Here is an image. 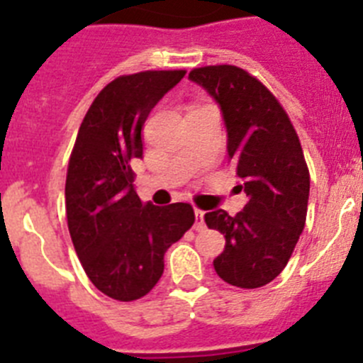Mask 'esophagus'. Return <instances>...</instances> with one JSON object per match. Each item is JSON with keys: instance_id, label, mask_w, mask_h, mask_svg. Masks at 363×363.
<instances>
[{"instance_id": "34e87169", "label": "esophagus", "mask_w": 363, "mask_h": 363, "mask_svg": "<svg viewBox=\"0 0 363 363\" xmlns=\"http://www.w3.org/2000/svg\"><path fill=\"white\" fill-rule=\"evenodd\" d=\"M203 211H200V209H194V229L196 230H201V229H205V220H203Z\"/></svg>"}]
</instances>
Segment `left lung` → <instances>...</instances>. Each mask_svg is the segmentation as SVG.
<instances>
[{
	"label": "left lung",
	"instance_id": "1",
	"mask_svg": "<svg viewBox=\"0 0 363 363\" xmlns=\"http://www.w3.org/2000/svg\"><path fill=\"white\" fill-rule=\"evenodd\" d=\"M189 79L220 107L238 189L249 198L236 216L223 209L205 214L207 227L225 236L214 271L227 284L256 289L284 271L306 225L309 171L303 150L278 99L243 69L201 67Z\"/></svg>",
	"mask_w": 363,
	"mask_h": 363
}]
</instances>
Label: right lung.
<instances>
[{
	"instance_id": "obj_1",
	"label": "right lung",
	"mask_w": 363,
	"mask_h": 363,
	"mask_svg": "<svg viewBox=\"0 0 363 363\" xmlns=\"http://www.w3.org/2000/svg\"><path fill=\"white\" fill-rule=\"evenodd\" d=\"M185 70L120 76L96 96L70 154L65 207L74 249L96 289L120 301L145 296L163 256L194 223L189 203L143 205L130 163L143 158L142 129Z\"/></svg>"
}]
</instances>
